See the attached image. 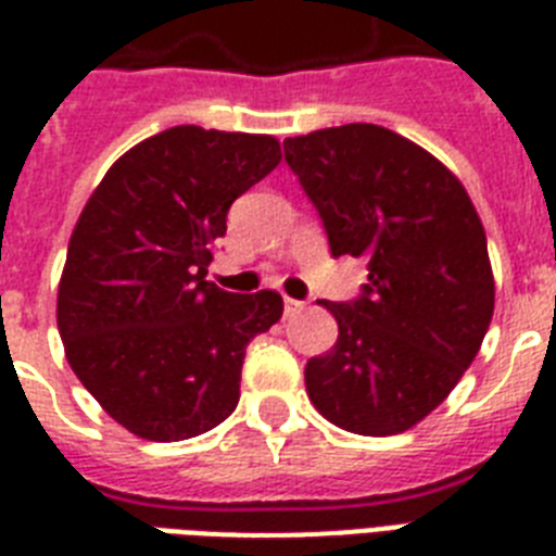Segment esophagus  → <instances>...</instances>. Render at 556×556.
Segmentation results:
<instances>
[{
  "instance_id": "esophagus-1",
  "label": "esophagus",
  "mask_w": 556,
  "mask_h": 556,
  "mask_svg": "<svg viewBox=\"0 0 556 556\" xmlns=\"http://www.w3.org/2000/svg\"><path fill=\"white\" fill-rule=\"evenodd\" d=\"M305 308V303H300V300H291V296H286V317H294V314H300Z\"/></svg>"
}]
</instances>
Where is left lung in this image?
Wrapping results in <instances>:
<instances>
[{
	"mask_svg": "<svg viewBox=\"0 0 556 556\" xmlns=\"http://www.w3.org/2000/svg\"><path fill=\"white\" fill-rule=\"evenodd\" d=\"M286 161L331 256L369 260L364 294L320 303L338 320V343L305 366L308 397L340 430H409L453 392L491 326L482 218L435 155L383 126L286 138Z\"/></svg>",
	"mask_w": 556,
	"mask_h": 556,
	"instance_id": "left-lung-1",
	"label": "left lung"
}]
</instances>
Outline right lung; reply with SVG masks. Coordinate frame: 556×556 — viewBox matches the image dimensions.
I'll return each mask as SVG.
<instances>
[{
    "mask_svg": "<svg viewBox=\"0 0 556 556\" xmlns=\"http://www.w3.org/2000/svg\"><path fill=\"white\" fill-rule=\"evenodd\" d=\"M274 135L173 126L109 167L68 239L56 329L121 427L181 441L239 404L244 346L282 317L277 291L207 282L227 210L277 167Z\"/></svg>",
    "mask_w": 556,
    "mask_h": 556,
    "instance_id": "right-lung-1",
    "label": "right lung"
}]
</instances>
